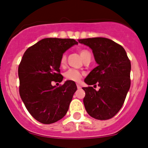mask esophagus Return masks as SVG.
<instances>
[{"label": "esophagus", "mask_w": 148, "mask_h": 148, "mask_svg": "<svg viewBox=\"0 0 148 148\" xmlns=\"http://www.w3.org/2000/svg\"><path fill=\"white\" fill-rule=\"evenodd\" d=\"M76 86H77V88H78V89H80V88H81V85L79 84H76Z\"/></svg>", "instance_id": "1"}]
</instances>
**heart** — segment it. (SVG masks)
Segmentation results:
<instances>
[{
    "instance_id": "b5f03b06",
    "label": "heart",
    "mask_w": 148,
    "mask_h": 148,
    "mask_svg": "<svg viewBox=\"0 0 148 148\" xmlns=\"http://www.w3.org/2000/svg\"><path fill=\"white\" fill-rule=\"evenodd\" d=\"M79 53L84 61L86 58H88V57H91L90 53L88 51V50H86V49H81L79 51ZM66 62H67V56L64 53L61 56L60 60V64L61 67H64L65 66ZM64 76H65L66 79L69 80V81H74V82H79V81H80V80L81 79V77H82V73L79 70H76V69H70L65 72Z\"/></svg>"
}]
</instances>
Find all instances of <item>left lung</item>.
I'll return each instance as SVG.
<instances>
[{"mask_svg":"<svg viewBox=\"0 0 148 148\" xmlns=\"http://www.w3.org/2000/svg\"><path fill=\"white\" fill-rule=\"evenodd\" d=\"M92 50L97 67L84 80L89 86L83 88L86 92L84 103L87 113L97 120H108L115 116L125 102L131 85V62L125 49L104 37L78 40Z\"/></svg>","mask_w":148,"mask_h":148,"instance_id":"left-lung-1","label":"left lung"}]
</instances>
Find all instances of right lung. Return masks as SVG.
Returning <instances> with one entry per match:
<instances>
[{
    "label": "right lung",
    "instance_id": "1",
    "mask_svg": "<svg viewBox=\"0 0 148 148\" xmlns=\"http://www.w3.org/2000/svg\"><path fill=\"white\" fill-rule=\"evenodd\" d=\"M78 42L74 39L45 38L25 51L18 68L19 94L30 114L42 124L58 121L66 115L77 90L75 82L60 83V60L66 50Z\"/></svg>",
    "mask_w": 148,
    "mask_h": 148
}]
</instances>
